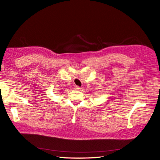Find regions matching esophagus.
<instances>
[{
  "label": "esophagus",
  "mask_w": 160,
  "mask_h": 160,
  "mask_svg": "<svg viewBox=\"0 0 160 160\" xmlns=\"http://www.w3.org/2000/svg\"><path fill=\"white\" fill-rule=\"evenodd\" d=\"M76 90H79V89H81V88H80V87H79V86H75V88Z\"/></svg>",
  "instance_id": "1"
}]
</instances>
